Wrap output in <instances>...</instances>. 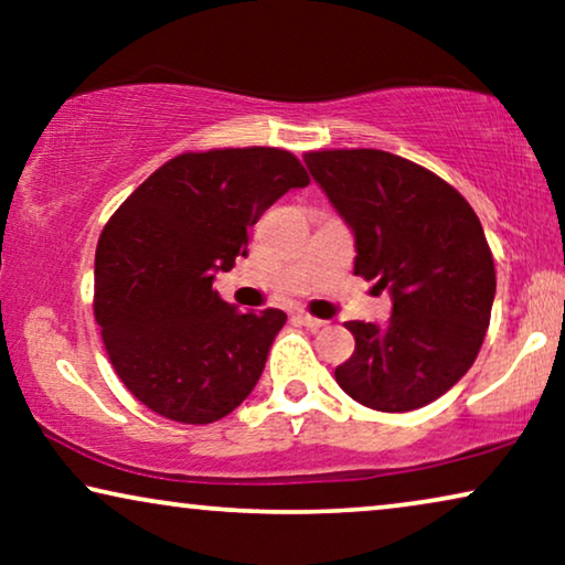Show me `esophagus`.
<instances>
[{
    "mask_svg": "<svg viewBox=\"0 0 565 565\" xmlns=\"http://www.w3.org/2000/svg\"><path fill=\"white\" fill-rule=\"evenodd\" d=\"M296 319H298L300 323H303V327H308V329H311V331H316V329H321V327H323V323H327V321H323V319H316V316H308L306 311H298V313H296Z\"/></svg>",
    "mask_w": 565,
    "mask_h": 565,
    "instance_id": "obj_1",
    "label": "esophagus"
}]
</instances>
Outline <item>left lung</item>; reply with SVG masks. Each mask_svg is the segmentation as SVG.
I'll list each match as a JSON object with an SVG mask.
<instances>
[{
  "instance_id": "1",
  "label": "left lung",
  "mask_w": 565,
  "mask_h": 565,
  "mask_svg": "<svg viewBox=\"0 0 565 565\" xmlns=\"http://www.w3.org/2000/svg\"><path fill=\"white\" fill-rule=\"evenodd\" d=\"M306 167L354 234V275L388 290L383 327L350 321L352 358L334 370L375 412L431 404L468 373L489 329L497 273L483 226L429 169L377 149L306 153Z\"/></svg>"
}]
</instances>
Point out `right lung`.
I'll list each match as a JSON object with an SVG mask.
<instances>
[{
	"label": "right lung",
	"mask_w": 565,
	"mask_h": 565,
	"mask_svg": "<svg viewBox=\"0 0 565 565\" xmlns=\"http://www.w3.org/2000/svg\"><path fill=\"white\" fill-rule=\"evenodd\" d=\"M308 182L290 151L269 146L180 153L107 221L95 319L115 373L151 412L211 424L254 391L288 316L238 311L213 280L246 257V228Z\"/></svg>",
	"instance_id": "obj_1"
}]
</instances>
